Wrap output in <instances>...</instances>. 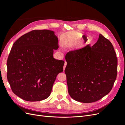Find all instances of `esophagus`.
<instances>
[{
    "mask_svg": "<svg viewBox=\"0 0 125 125\" xmlns=\"http://www.w3.org/2000/svg\"><path fill=\"white\" fill-rule=\"evenodd\" d=\"M67 62H65V63H64V66H63V70H65V68H66V66H67Z\"/></svg>",
    "mask_w": 125,
    "mask_h": 125,
    "instance_id": "1",
    "label": "esophagus"
}]
</instances>
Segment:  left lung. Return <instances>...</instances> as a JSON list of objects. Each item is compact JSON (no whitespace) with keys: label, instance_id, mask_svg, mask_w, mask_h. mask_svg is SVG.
<instances>
[{"label":"left lung","instance_id":"1","mask_svg":"<svg viewBox=\"0 0 125 125\" xmlns=\"http://www.w3.org/2000/svg\"><path fill=\"white\" fill-rule=\"evenodd\" d=\"M65 59L68 90L73 100L89 103L111 91L117 77V58L111 42L101 34L97 42L69 52Z\"/></svg>","mask_w":125,"mask_h":125}]
</instances>
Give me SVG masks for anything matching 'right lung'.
<instances>
[{
  "instance_id": "obj_1",
  "label": "right lung",
  "mask_w": 125,
  "mask_h": 125,
  "mask_svg": "<svg viewBox=\"0 0 125 125\" xmlns=\"http://www.w3.org/2000/svg\"><path fill=\"white\" fill-rule=\"evenodd\" d=\"M58 47V37L48 30H33L15 42L7 60V77L16 95L30 102L50 96L65 63L54 58Z\"/></svg>"
}]
</instances>
